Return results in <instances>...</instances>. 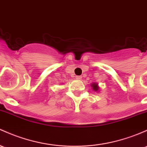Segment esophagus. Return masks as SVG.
I'll return each mask as SVG.
<instances>
[{
	"instance_id": "1",
	"label": "esophagus",
	"mask_w": 147,
	"mask_h": 147,
	"mask_svg": "<svg viewBox=\"0 0 147 147\" xmlns=\"http://www.w3.org/2000/svg\"><path fill=\"white\" fill-rule=\"evenodd\" d=\"M76 78L77 79V80H81L82 77L81 76H77V77H76Z\"/></svg>"
}]
</instances>
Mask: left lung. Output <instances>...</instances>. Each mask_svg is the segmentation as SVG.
Returning <instances> with one entry per match:
<instances>
[{
  "label": "left lung",
  "instance_id": "obj_1",
  "mask_svg": "<svg viewBox=\"0 0 147 147\" xmlns=\"http://www.w3.org/2000/svg\"><path fill=\"white\" fill-rule=\"evenodd\" d=\"M91 86L95 91H98V89H99V86H98V84H96V83L91 84Z\"/></svg>",
  "mask_w": 147,
  "mask_h": 147
}]
</instances>
